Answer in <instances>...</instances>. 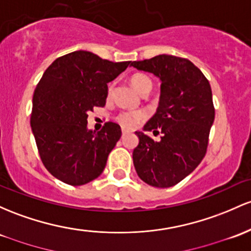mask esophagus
Wrapping results in <instances>:
<instances>
[{
  "label": "esophagus",
  "instance_id": "esophagus-1",
  "mask_svg": "<svg viewBox=\"0 0 251 251\" xmlns=\"http://www.w3.org/2000/svg\"><path fill=\"white\" fill-rule=\"evenodd\" d=\"M121 132H123V136H125V134L127 133V130H125V128H123V131H121Z\"/></svg>",
  "mask_w": 251,
  "mask_h": 251
}]
</instances>
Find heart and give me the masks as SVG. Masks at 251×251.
<instances>
[{
	"instance_id": "heart-1",
	"label": "heart",
	"mask_w": 251,
	"mask_h": 251,
	"mask_svg": "<svg viewBox=\"0 0 251 251\" xmlns=\"http://www.w3.org/2000/svg\"><path fill=\"white\" fill-rule=\"evenodd\" d=\"M131 83L133 85L134 89L142 95H147L149 92L152 88V81L148 75L145 74H134L131 77ZM113 92V84L109 85L108 93L109 95ZM147 118V114L142 111H123L117 115V120L120 125H123L124 127L132 128L134 126L138 125L139 123H142L143 120Z\"/></svg>"
}]
</instances>
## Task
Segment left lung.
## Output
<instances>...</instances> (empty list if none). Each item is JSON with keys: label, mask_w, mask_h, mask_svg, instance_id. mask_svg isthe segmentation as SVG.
<instances>
[{"label": "left lung", "mask_w": 251, "mask_h": 251, "mask_svg": "<svg viewBox=\"0 0 251 251\" xmlns=\"http://www.w3.org/2000/svg\"><path fill=\"white\" fill-rule=\"evenodd\" d=\"M131 65L162 82L158 108L144 126L145 131L162 133L161 140L136 132L139 144L133 150L134 168L145 183L168 188L191 174L206 155L214 121L210 82L191 60L181 57L159 54Z\"/></svg>", "instance_id": "1"}]
</instances>
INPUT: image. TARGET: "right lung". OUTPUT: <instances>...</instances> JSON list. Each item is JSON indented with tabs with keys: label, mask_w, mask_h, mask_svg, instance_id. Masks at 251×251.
I'll use <instances>...</instances> for the list:
<instances>
[{
	"label": "right lung",
	"mask_w": 251,
	"mask_h": 251,
	"mask_svg": "<svg viewBox=\"0 0 251 251\" xmlns=\"http://www.w3.org/2000/svg\"><path fill=\"white\" fill-rule=\"evenodd\" d=\"M130 63L75 51L45 70L33 95L31 126L41 162L54 177L82 186L103 172L121 128L107 121L101 131L88 130V113L106 104L107 83Z\"/></svg>",
	"instance_id": "add662e5"
}]
</instances>
